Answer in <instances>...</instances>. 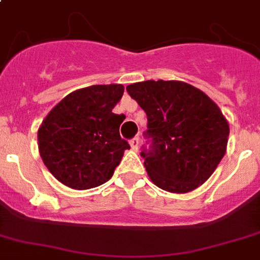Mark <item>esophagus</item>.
Returning <instances> with one entry per match:
<instances>
[{
  "label": "esophagus",
  "instance_id": "1",
  "mask_svg": "<svg viewBox=\"0 0 260 260\" xmlns=\"http://www.w3.org/2000/svg\"><path fill=\"white\" fill-rule=\"evenodd\" d=\"M130 146H132V149L134 150V151H137L139 146V138H133L132 141H130Z\"/></svg>",
  "mask_w": 260,
  "mask_h": 260
}]
</instances>
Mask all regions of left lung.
I'll return each instance as SVG.
<instances>
[{"label": "left lung", "instance_id": "1", "mask_svg": "<svg viewBox=\"0 0 260 260\" xmlns=\"http://www.w3.org/2000/svg\"><path fill=\"white\" fill-rule=\"evenodd\" d=\"M126 90L147 115L150 146L141 156L153 183L178 194L205 183L226 153L230 133L218 105L181 81H143Z\"/></svg>", "mask_w": 260, "mask_h": 260}]
</instances>
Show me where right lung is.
<instances>
[{
	"label": "right lung",
	"mask_w": 260,
	"mask_h": 260,
	"mask_svg": "<svg viewBox=\"0 0 260 260\" xmlns=\"http://www.w3.org/2000/svg\"><path fill=\"white\" fill-rule=\"evenodd\" d=\"M122 85H93L68 94L38 128L40 155L58 181L87 190L113 177L130 145L119 135L123 117L113 113Z\"/></svg>",
	"instance_id": "add662e5"
}]
</instances>
